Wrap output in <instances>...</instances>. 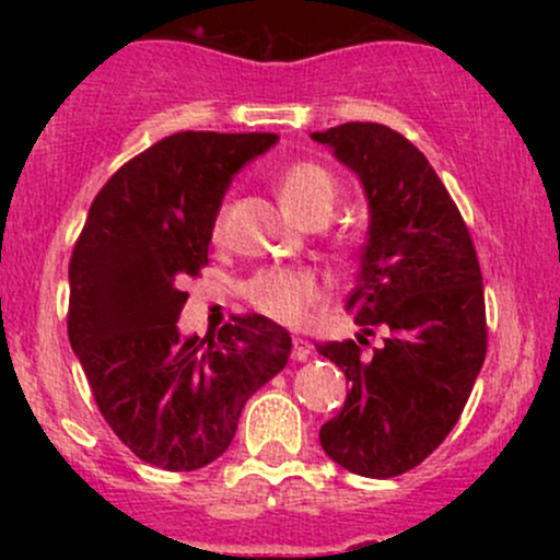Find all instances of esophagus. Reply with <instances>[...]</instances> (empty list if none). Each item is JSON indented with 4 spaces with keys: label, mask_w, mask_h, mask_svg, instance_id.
<instances>
[{
    "label": "esophagus",
    "mask_w": 560,
    "mask_h": 560,
    "mask_svg": "<svg viewBox=\"0 0 560 560\" xmlns=\"http://www.w3.org/2000/svg\"><path fill=\"white\" fill-rule=\"evenodd\" d=\"M311 352H313V345L307 342V339H300V337L292 339V358H294V361H307V358H311Z\"/></svg>",
    "instance_id": "esophagus-1"
}]
</instances>
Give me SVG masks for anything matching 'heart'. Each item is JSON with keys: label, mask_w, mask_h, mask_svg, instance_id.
<instances>
[{"label": "heart", "mask_w": 560, "mask_h": 560, "mask_svg": "<svg viewBox=\"0 0 560 560\" xmlns=\"http://www.w3.org/2000/svg\"><path fill=\"white\" fill-rule=\"evenodd\" d=\"M276 189H279V199L287 213L300 223H326L339 197L337 178L320 163H313V160H300V163H292L289 168H284ZM223 221H226V208L215 213V236L221 234ZM244 298L262 316L294 326L302 324L307 313L318 305L320 298H324V287H320V281L311 271H300V268H266V271H258L244 284Z\"/></svg>", "instance_id": "1"}]
</instances>
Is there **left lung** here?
<instances>
[{
    "label": "left lung",
    "instance_id": "8db88e82",
    "mask_svg": "<svg viewBox=\"0 0 560 560\" xmlns=\"http://www.w3.org/2000/svg\"><path fill=\"white\" fill-rule=\"evenodd\" d=\"M311 137L358 173L371 213L361 276L347 298L361 334L316 345L350 382L318 440L347 471L389 479L442 445L485 363L479 258L445 184L402 133L342 124ZM376 330L383 342L372 348Z\"/></svg>",
    "mask_w": 560,
    "mask_h": 560
}]
</instances>
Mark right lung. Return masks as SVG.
Returning a JSON list of instances; mask_svg holds the SVG:
<instances>
[{
    "label": "right lung",
    "instance_id": "add662e5",
    "mask_svg": "<svg viewBox=\"0 0 560 560\" xmlns=\"http://www.w3.org/2000/svg\"><path fill=\"white\" fill-rule=\"evenodd\" d=\"M276 133L182 131L110 176L70 258L68 337L124 445L163 471L226 453L242 408L284 369L292 337L271 318L234 316L215 337L184 339V281L208 266L231 178Z\"/></svg>",
    "mask_w": 560,
    "mask_h": 560
}]
</instances>
